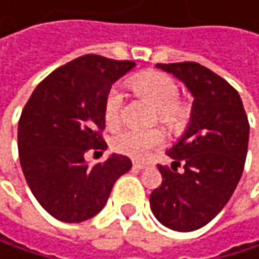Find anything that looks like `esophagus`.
<instances>
[{
  "label": "esophagus",
  "instance_id": "obj_1",
  "mask_svg": "<svg viewBox=\"0 0 259 259\" xmlns=\"http://www.w3.org/2000/svg\"><path fill=\"white\" fill-rule=\"evenodd\" d=\"M147 166H149V163H146V161H134V167L135 169H144Z\"/></svg>",
  "mask_w": 259,
  "mask_h": 259
}]
</instances>
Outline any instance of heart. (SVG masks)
Segmentation results:
<instances>
[{
	"mask_svg": "<svg viewBox=\"0 0 259 259\" xmlns=\"http://www.w3.org/2000/svg\"><path fill=\"white\" fill-rule=\"evenodd\" d=\"M134 93L151 104L155 110L152 122L160 121L171 132H182L191 119V107L179 98L180 88L177 82L161 71L147 69L131 79ZM124 96L118 87H112L104 98V119L108 127H116L122 119ZM164 134L160 127H151L144 131L125 128L112 138V149L118 154L144 158L152 149L161 146Z\"/></svg>",
	"mask_w": 259,
	"mask_h": 259,
	"instance_id": "heart-1",
	"label": "heart"
}]
</instances>
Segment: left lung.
Here are the masks:
<instances>
[{"label":"left lung","mask_w":259,"mask_h":259,"mask_svg":"<svg viewBox=\"0 0 259 259\" xmlns=\"http://www.w3.org/2000/svg\"><path fill=\"white\" fill-rule=\"evenodd\" d=\"M157 66L185 82L194 104L185 135L166 152L174 160L171 167L157 164L163 182L149 202L164 227L193 232L214 219L235 193L250 125L238 92L211 69L196 62Z\"/></svg>","instance_id":"8db88e82"}]
</instances>
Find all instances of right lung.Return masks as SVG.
<instances>
[{
	"label": "right lung",
	"instance_id": "obj_1",
	"mask_svg": "<svg viewBox=\"0 0 259 259\" xmlns=\"http://www.w3.org/2000/svg\"><path fill=\"white\" fill-rule=\"evenodd\" d=\"M134 66L85 54L54 69L26 102L18 121L20 163L34 197L53 218L82 222L96 216L132 167L118 154L90 166L85 154L105 151L104 98Z\"/></svg>",
	"mask_w": 259,
	"mask_h": 259
}]
</instances>
